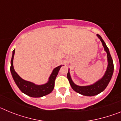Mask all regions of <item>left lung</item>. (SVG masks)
I'll return each mask as SVG.
<instances>
[{"mask_svg": "<svg viewBox=\"0 0 121 121\" xmlns=\"http://www.w3.org/2000/svg\"><path fill=\"white\" fill-rule=\"evenodd\" d=\"M97 36L100 39V41L102 42L105 50V51L107 53V58L108 64L107 69L106 72L105 73L103 78L99 80V81H98V82H96L95 84H93V85H88V86H78V85H76V84H74L71 79L69 71L67 73V78H68V81H69L71 88L75 91H76L77 93L81 94L82 95H84V96H92L98 95L99 93L103 91L106 88L108 84V83L110 81L111 78H112V75H113V70H114L113 59L112 58V56L110 55L108 48L107 47L106 44L104 42L103 39H102V37H100V36H99V35H98Z\"/></svg>", "mask_w": 121, "mask_h": 121, "instance_id": "8db88e82", "label": "left lung"}]
</instances>
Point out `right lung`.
I'll return each instance as SVG.
<instances>
[{
  "label": "right lung",
  "instance_id": "add662e5",
  "mask_svg": "<svg viewBox=\"0 0 121 121\" xmlns=\"http://www.w3.org/2000/svg\"><path fill=\"white\" fill-rule=\"evenodd\" d=\"M14 53L15 49L13 51L12 58L11 60L10 70L14 81L21 91L29 96L33 97V98H40L50 94L53 90L54 86V81L58 74L60 68L61 67V65L56 67L53 70L49 78L48 82L47 84L42 85H35L32 82L22 79L14 71L13 67V58Z\"/></svg>",
  "mask_w": 121,
  "mask_h": 121
}]
</instances>
